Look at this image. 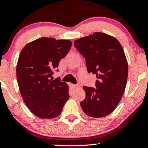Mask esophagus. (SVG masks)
<instances>
[{
    "label": "esophagus",
    "mask_w": 148,
    "mask_h": 148,
    "mask_svg": "<svg viewBox=\"0 0 148 148\" xmlns=\"http://www.w3.org/2000/svg\"><path fill=\"white\" fill-rule=\"evenodd\" d=\"M72 86H73L74 88H79V87H80V85H79V84H73Z\"/></svg>",
    "instance_id": "34e87169"
}]
</instances>
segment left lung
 <instances>
[{"instance_id":"1","label":"left lung","mask_w":148,"mask_h":148,"mask_svg":"<svg viewBox=\"0 0 148 148\" xmlns=\"http://www.w3.org/2000/svg\"><path fill=\"white\" fill-rule=\"evenodd\" d=\"M74 46L86 60L87 70L97 75L95 88L83 86L86 92L80 106L91 117H103L112 113L125 89L128 64L123 47L111 35L97 32L77 39Z\"/></svg>"}]
</instances>
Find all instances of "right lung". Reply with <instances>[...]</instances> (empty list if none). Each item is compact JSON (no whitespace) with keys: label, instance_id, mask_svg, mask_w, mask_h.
Here are the masks:
<instances>
[{"label":"right lung","instance_id":"obj_1","mask_svg":"<svg viewBox=\"0 0 148 148\" xmlns=\"http://www.w3.org/2000/svg\"><path fill=\"white\" fill-rule=\"evenodd\" d=\"M72 45L68 40L41 37L23 47L16 66V79L27 107L42 119L56 117L69 99V86L53 80L58 64Z\"/></svg>","mask_w":148,"mask_h":148}]
</instances>
